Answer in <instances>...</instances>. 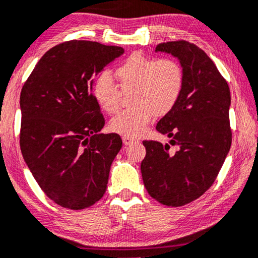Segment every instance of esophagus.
Listing matches in <instances>:
<instances>
[{"instance_id": "esophagus-1", "label": "esophagus", "mask_w": 258, "mask_h": 258, "mask_svg": "<svg viewBox=\"0 0 258 258\" xmlns=\"http://www.w3.org/2000/svg\"><path fill=\"white\" fill-rule=\"evenodd\" d=\"M122 142H124V145H131V144H133L134 142V139L133 138H130V137H124L122 138Z\"/></svg>"}]
</instances>
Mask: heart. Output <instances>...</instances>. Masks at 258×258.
Segmentation results:
<instances>
[{"label": "heart", "mask_w": 258, "mask_h": 258, "mask_svg": "<svg viewBox=\"0 0 258 258\" xmlns=\"http://www.w3.org/2000/svg\"><path fill=\"white\" fill-rule=\"evenodd\" d=\"M119 88L109 74L98 76L94 84L96 102L107 113L120 109L122 92L131 94V109L110 121V130L124 137L141 136L154 114L164 116L177 104L185 83L182 63L172 57L132 54L116 69Z\"/></svg>", "instance_id": "1"}]
</instances>
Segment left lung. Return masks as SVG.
<instances>
[{
	"label": "left lung",
	"mask_w": 258,
	"mask_h": 258,
	"mask_svg": "<svg viewBox=\"0 0 258 258\" xmlns=\"http://www.w3.org/2000/svg\"><path fill=\"white\" fill-rule=\"evenodd\" d=\"M156 52L178 57L185 73L179 101L156 130L176 146L145 140L141 174L146 190L167 206H183L210 189L232 145L229 87L209 55L185 40L161 43Z\"/></svg>",
	"instance_id": "1"
}]
</instances>
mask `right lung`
Listing matches in <instances>:
<instances>
[{
	"mask_svg": "<svg viewBox=\"0 0 258 258\" xmlns=\"http://www.w3.org/2000/svg\"><path fill=\"white\" fill-rule=\"evenodd\" d=\"M122 53L97 41H64L40 57L22 88L23 157L44 194L64 209H87L106 191L122 141L98 133L105 119L92 87Z\"/></svg>",
	"mask_w": 258,
	"mask_h": 258,
	"instance_id": "obj_1",
	"label": "right lung"
}]
</instances>
